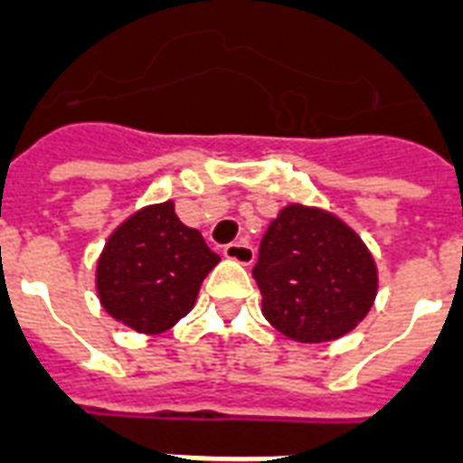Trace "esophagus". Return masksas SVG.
I'll list each match as a JSON object with an SVG mask.
<instances>
[{
  "label": "esophagus",
  "mask_w": 463,
  "mask_h": 463,
  "mask_svg": "<svg viewBox=\"0 0 463 463\" xmlns=\"http://www.w3.org/2000/svg\"><path fill=\"white\" fill-rule=\"evenodd\" d=\"M223 255L228 260H235L240 264H252L255 262V247L250 245L247 240H238V242H231V245H225Z\"/></svg>",
  "instance_id": "34e87169"
}]
</instances>
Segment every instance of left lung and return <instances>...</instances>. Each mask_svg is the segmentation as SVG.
I'll return each instance as SVG.
<instances>
[{"label":"left lung","mask_w":463,"mask_h":463,"mask_svg":"<svg viewBox=\"0 0 463 463\" xmlns=\"http://www.w3.org/2000/svg\"><path fill=\"white\" fill-rule=\"evenodd\" d=\"M262 313L296 342H330L372 310L379 271L369 247L323 208L288 203L260 242L252 269Z\"/></svg>","instance_id":"8db88e82"}]
</instances>
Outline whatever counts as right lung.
Segmentation results:
<instances>
[{
  "mask_svg": "<svg viewBox=\"0 0 463 463\" xmlns=\"http://www.w3.org/2000/svg\"><path fill=\"white\" fill-rule=\"evenodd\" d=\"M221 257L175 213V201L136 211L116 228L97 262L104 310L136 333L160 335L194 308L201 281Z\"/></svg>",
  "mask_w": 463,
  "mask_h": 463,
  "instance_id": "add662e5",
  "label": "right lung"
}]
</instances>
